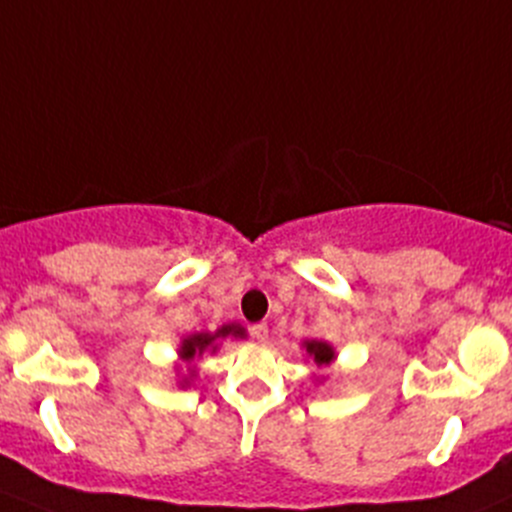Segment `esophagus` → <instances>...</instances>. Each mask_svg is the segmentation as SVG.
Returning a JSON list of instances; mask_svg holds the SVG:
<instances>
[{"instance_id":"1","label":"esophagus","mask_w":512,"mask_h":512,"mask_svg":"<svg viewBox=\"0 0 512 512\" xmlns=\"http://www.w3.org/2000/svg\"><path fill=\"white\" fill-rule=\"evenodd\" d=\"M252 337L257 339V342H265L267 339V332H270V329H267V324L265 322H260V324H252Z\"/></svg>"}]
</instances>
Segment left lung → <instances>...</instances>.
I'll list each match as a JSON object with an SVG mask.
<instances>
[{
	"instance_id": "8db88e82",
	"label": "left lung",
	"mask_w": 512,
	"mask_h": 512,
	"mask_svg": "<svg viewBox=\"0 0 512 512\" xmlns=\"http://www.w3.org/2000/svg\"><path fill=\"white\" fill-rule=\"evenodd\" d=\"M304 347H307L309 356H312V359L317 361V366L329 364V361L334 359V352H332V347H329V344H324V342H307V344H304Z\"/></svg>"
}]
</instances>
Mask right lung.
Segmentation results:
<instances>
[{"instance_id": "obj_1", "label": "right lung", "mask_w": 512, "mask_h": 512, "mask_svg": "<svg viewBox=\"0 0 512 512\" xmlns=\"http://www.w3.org/2000/svg\"><path fill=\"white\" fill-rule=\"evenodd\" d=\"M230 334H232V337H242V334H245V329L235 327V324H227V327L218 329V332H215V334H193V337L185 339V342H183V352H180V356L190 361L195 354H203L205 349L213 347L215 339L230 337Z\"/></svg>"}]
</instances>
